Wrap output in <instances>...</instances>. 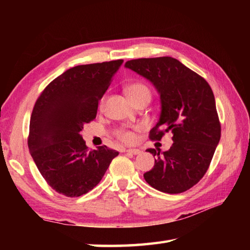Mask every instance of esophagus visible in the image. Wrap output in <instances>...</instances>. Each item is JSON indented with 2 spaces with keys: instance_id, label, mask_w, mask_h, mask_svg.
I'll list each match as a JSON object with an SVG mask.
<instances>
[{
  "instance_id": "1",
  "label": "esophagus",
  "mask_w": 250,
  "mask_h": 250,
  "mask_svg": "<svg viewBox=\"0 0 250 250\" xmlns=\"http://www.w3.org/2000/svg\"><path fill=\"white\" fill-rule=\"evenodd\" d=\"M126 152L128 153H131V155H139V153H141V150L139 149H132V148H130V149H126Z\"/></svg>"
}]
</instances>
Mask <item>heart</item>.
<instances>
[{"instance_id":"heart-1","label":"heart","mask_w":250,"mask_h":250,"mask_svg":"<svg viewBox=\"0 0 250 250\" xmlns=\"http://www.w3.org/2000/svg\"><path fill=\"white\" fill-rule=\"evenodd\" d=\"M125 90H126V93H128L130 99L133 101L134 103L140 99H143V98L150 99V97H151L150 89L143 83H131L128 87H126ZM103 105H104V99L101 100L100 107H103ZM115 135L117 139L121 141L122 143H125V144H132V143L135 142V134L128 129H124V128L117 129L115 132Z\"/></svg>"}]
</instances>
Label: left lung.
I'll return each instance as SVG.
<instances>
[{"label": "left lung", "mask_w": 250, "mask_h": 250, "mask_svg": "<svg viewBox=\"0 0 250 250\" xmlns=\"http://www.w3.org/2000/svg\"><path fill=\"white\" fill-rule=\"evenodd\" d=\"M125 67L149 79L160 93V118L149 139L160 141L168 131L173 134L168 150L147 149L157 160L144 178L161 192H185L204 176L220 140L213 90L203 77L172 57L130 60Z\"/></svg>", "instance_id": "8db88e82"}]
</instances>
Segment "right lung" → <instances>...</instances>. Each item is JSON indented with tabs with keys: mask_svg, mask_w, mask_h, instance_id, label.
Returning <instances> with one entry per match:
<instances>
[{
	"mask_svg": "<svg viewBox=\"0 0 250 250\" xmlns=\"http://www.w3.org/2000/svg\"><path fill=\"white\" fill-rule=\"evenodd\" d=\"M124 60L68 68L37 98L30 119L28 146L46 183L70 198L97 186L119 152L107 146L89 150L79 132L95 119L99 101Z\"/></svg>",
	"mask_w": 250,
	"mask_h": 250,
	"instance_id": "1",
	"label": "right lung"
}]
</instances>
